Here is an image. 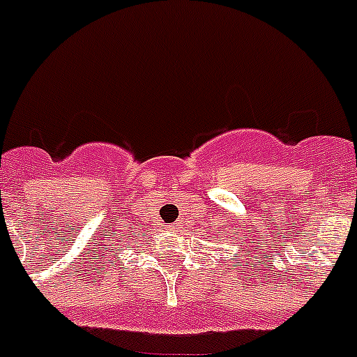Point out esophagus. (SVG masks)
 Wrapping results in <instances>:
<instances>
[{
	"label": "esophagus",
	"mask_w": 357,
	"mask_h": 357,
	"mask_svg": "<svg viewBox=\"0 0 357 357\" xmlns=\"http://www.w3.org/2000/svg\"><path fill=\"white\" fill-rule=\"evenodd\" d=\"M173 230H181V225H173Z\"/></svg>",
	"instance_id": "obj_1"
}]
</instances>
